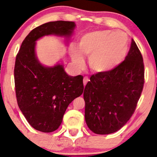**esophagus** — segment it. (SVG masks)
Segmentation results:
<instances>
[{"label": "esophagus", "instance_id": "1", "mask_svg": "<svg viewBox=\"0 0 157 157\" xmlns=\"http://www.w3.org/2000/svg\"><path fill=\"white\" fill-rule=\"evenodd\" d=\"M89 81V78L87 77H83V85H86L87 83V82Z\"/></svg>", "mask_w": 157, "mask_h": 157}]
</instances>
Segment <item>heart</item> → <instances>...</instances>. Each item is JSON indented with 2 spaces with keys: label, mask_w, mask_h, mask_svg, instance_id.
I'll return each mask as SVG.
<instances>
[{
  "label": "heart",
  "mask_w": 157,
  "mask_h": 157,
  "mask_svg": "<svg viewBox=\"0 0 157 157\" xmlns=\"http://www.w3.org/2000/svg\"><path fill=\"white\" fill-rule=\"evenodd\" d=\"M129 49V39L123 32L96 30L85 33L79 40L78 48L71 47V55L76 66L84 64L83 55L89 57V66L96 74H104L118 67Z\"/></svg>",
  "instance_id": "1"
}]
</instances>
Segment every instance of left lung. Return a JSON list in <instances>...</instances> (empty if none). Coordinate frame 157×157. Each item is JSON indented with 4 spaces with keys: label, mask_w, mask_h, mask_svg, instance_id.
I'll use <instances>...</instances> for the list:
<instances>
[{
    "label": "left lung",
    "mask_w": 157,
    "mask_h": 157,
    "mask_svg": "<svg viewBox=\"0 0 157 157\" xmlns=\"http://www.w3.org/2000/svg\"><path fill=\"white\" fill-rule=\"evenodd\" d=\"M144 84L143 57L132 39L128 55L118 67L93 74L83 92L85 120L97 134L121 129L135 111Z\"/></svg>",
    "instance_id": "8db88e82"
}]
</instances>
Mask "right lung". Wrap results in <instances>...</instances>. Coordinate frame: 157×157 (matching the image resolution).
<instances>
[{
    "label": "right lung",
    "instance_id": "1",
    "mask_svg": "<svg viewBox=\"0 0 157 157\" xmlns=\"http://www.w3.org/2000/svg\"><path fill=\"white\" fill-rule=\"evenodd\" d=\"M74 22H48L25 38L16 57L14 82L17 104L29 124L42 132L61 125L69 104L83 92V76H68L61 64L46 67L38 61L36 41L48 35L71 36Z\"/></svg>",
    "mask_w": 157,
    "mask_h": 157
}]
</instances>
